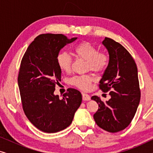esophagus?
Instances as JSON below:
<instances>
[{
	"label": "esophagus",
	"mask_w": 153,
	"mask_h": 153,
	"mask_svg": "<svg viewBox=\"0 0 153 153\" xmlns=\"http://www.w3.org/2000/svg\"><path fill=\"white\" fill-rule=\"evenodd\" d=\"M82 97L84 101H88V100H91V97H90V95H88L86 93H82Z\"/></svg>",
	"instance_id": "1"
}]
</instances>
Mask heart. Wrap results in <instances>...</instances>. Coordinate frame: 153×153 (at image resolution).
<instances>
[{
	"label": "heart",
	"mask_w": 153,
	"mask_h": 153,
	"mask_svg": "<svg viewBox=\"0 0 153 153\" xmlns=\"http://www.w3.org/2000/svg\"><path fill=\"white\" fill-rule=\"evenodd\" d=\"M74 53L78 58L85 60V70L99 73L105 70L108 64V56L103 51H97V48L88 42H82L74 49ZM56 61L60 70L65 72L70 71L72 59L67 52H60L56 57ZM93 78L89 74L75 75L71 77L70 83L78 88L87 91L91 86Z\"/></svg>",
	"instance_id": "1"
}]
</instances>
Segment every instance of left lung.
<instances>
[{
	"instance_id": "left-lung-1",
	"label": "left lung",
	"mask_w": 153,
	"mask_h": 153,
	"mask_svg": "<svg viewBox=\"0 0 153 153\" xmlns=\"http://www.w3.org/2000/svg\"><path fill=\"white\" fill-rule=\"evenodd\" d=\"M102 44L108 50L109 61L99 85L104 93L110 91L111 99L104 102L96 95L91 97L99 106L93 118L100 128L114 133L130 124L139 104L141 91L137 67L131 54L108 37Z\"/></svg>"
}]
</instances>
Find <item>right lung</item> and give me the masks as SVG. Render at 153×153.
<instances>
[{
  "label": "right lung",
  "mask_w": 153,
  "mask_h": 153,
  "mask_svg": "<svg viewBox=\"0 0 153 153\" xmlns=\"http://www.w3.org/2000/svg\"><path fill=\"white\" fill-rule=\"evenodd\" d=\"M77 37L62 34H42L28 46L18 75L23 110L30 123L47 133L58 132L70 126L82 101L79 91L68 88L62 99L54 95L61 81L56 57L60 49Z\"/></svg>",
  "instance_id": "obj_1"
}]
</instances>
